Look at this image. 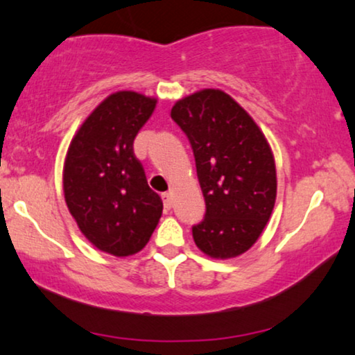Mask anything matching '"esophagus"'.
Here are the masks:
<instances>
[{"label": "esophagus", "instance_id": "obj_1", "mask_svg": "<svg viewBox=\"0 0 355 355\" xmlns=\"http://www.w3.org/2000/svg\"><path fill=\"white\" fill-rule=\"evenodd\" d=\"M162 200H164V206H165V209H172V206H173L172 193H164V195H162Z\"/></svg>", "mask_w": 355, "mask_h": 355}]
</instances>
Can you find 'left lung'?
I'll use <instances>...</instances> for the list:
<instances>
[{
    "label": "left lung",
    "instance_id": "1",
    "mask_svg": "<svg viewBox=\"0 0 355 355\" xmlns=\"http://www.w3.org/2000/svg\"><path fill=\"white\" fill-rule=\"evenodd\" d=\"M190 141L206 212L191 227L198 248L232 258L252 247L276 201V167L252 116L216 89L178 101L170 113Z\"/></svg>",
    "mask_w": 355,
    "mask_h": 355
}]
</instances>
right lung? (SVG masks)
<instances>
[{
    "mask_svg": "<svg viewBox=\"0 0 355 355\" xmlns=\"http://www.w3.org/2000/svg\"><path fill=\"white\" fill-rule=\"evenodd\" d=\"M155 98L131 91L107 97L71 141L64 162V200L81 232L115 257L138 253L162 216V200L146 180L135 138Z\"/></svg>",
    "mask_w": 355,
    "mask_h": 355,
    "instance_id": "right-lung-1",
    "label": "right lung"
}]
</instances>
